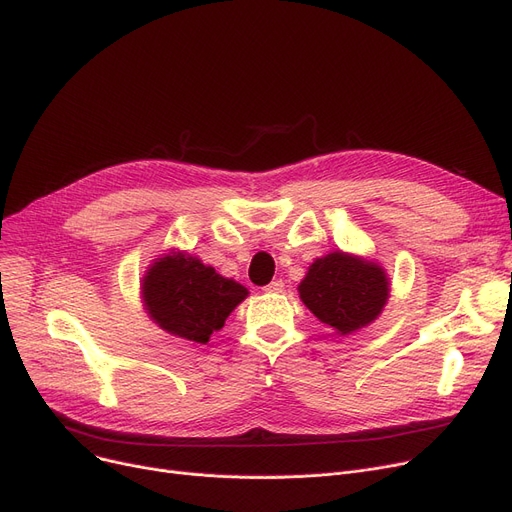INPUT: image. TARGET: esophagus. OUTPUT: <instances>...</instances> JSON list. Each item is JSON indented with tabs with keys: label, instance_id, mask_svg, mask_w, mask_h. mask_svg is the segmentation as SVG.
<instances>
[{
	"label": "esophagus",
	"instance_id": "obj_1",
	"mask_svg": "<svg viewBox=\"0 0 512 512\" xmlns=\"http://www.w3.org/2000/svg\"><path fill=\"white\" fill-rule=\"evenodd\" d=\"M284 288V282L282 280H272L268 286H263L265 293H282Z\"/></svg>",
	"mask_w": 512,
	"mask_h": 512
}]
</instances>
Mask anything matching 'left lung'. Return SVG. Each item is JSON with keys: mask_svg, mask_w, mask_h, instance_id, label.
Returning a JSON list of instances; mask_svg holds the SVG:
<instances>
[{"mask_svg": "<svg viewBox=\"0 0 512 512\" xmlns=\"http://www.w3.org/2000/svg\"><path fill=\"white\" fill-rule=\"evenodd\" d=\"M299 297L337 335H351L379 318L389 299V278L379 263L335 251L309 265Z\"/></svg>", "mask_w": 512, "mask_h": 512, "instance_id": "left-lung-1", "label": "left lung"}]
</instances>
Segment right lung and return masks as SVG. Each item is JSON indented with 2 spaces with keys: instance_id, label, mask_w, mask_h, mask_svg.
Instances as JSON below:
<instances>
[{
  "instance_id": "add662e5",
  "label": "right lung",
  "mask_w": 512,
  "mask_h": 512,
  "mask_svg": "<svg viewBox=\"0 0 512 512\" xmlns=\"http://www.w3.org/2000/svg\"><path fill=\"white\" fill-rule=\"evenodd\" d=\"M247 295L236 280L180 251L159 257L142 280L144 307L154 324L173 337L203 345Z\"/></svg>"
}]
</instances>
